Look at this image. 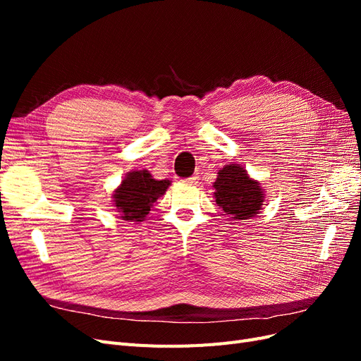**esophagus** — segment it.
<instances>
[{
    "mask_svg": "<svg viewBox=\"0 0 361 361\" xmlns=\"http://www.w3.org/2000/svg\"><path fill=\"white\" fill-rule=\"evenodd\" d=\"M197 180H199V178H197V176H191V178H188V179H183L182 182L188 183V185H195V183H197Z\"/></svg>",
    "mask_w": 361,
    "mask_h": 361,
    "instance_id": "1",
    "label": "esophagus"
}]
</instances>
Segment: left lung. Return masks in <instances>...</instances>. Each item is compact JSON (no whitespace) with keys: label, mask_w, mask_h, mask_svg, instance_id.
<instances>
[{"label":"left lung","mask_w":361,"mask_h":361,"mask_svg":"<svg viewBox=\"0 0 361 361\" xmlns=\"http://www.w3.org/2000/svg\"><path fill=\"white\" fill-rule=\"evenodd\" d=\"M215 202L232 220H248L259 214L265 200L262 185L251 179L244 167L227 164L214 182Z\"/></svg>","instance_id":"left-lung-1"}]
</instances>
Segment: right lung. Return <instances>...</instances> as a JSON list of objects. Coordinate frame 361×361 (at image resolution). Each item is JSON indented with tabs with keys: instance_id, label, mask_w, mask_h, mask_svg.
<instances>
[{
	"instance_id": "1",
	"label": "right lung",
	"mask_w": 361,
	"mask_h": 361,
	"mask_svg": "<svg viewBox=\"0 0 361 361\" xmlns=\"http://www.w3.org/2000/svg\"><path fill=\"white\" fill-rule=\"evenodd\" d=\"M170 180H157L147 170L129 171L113 194L118 216L125 221H145L150 207L166 194Z\"/></svg>"
}]
</instances>
